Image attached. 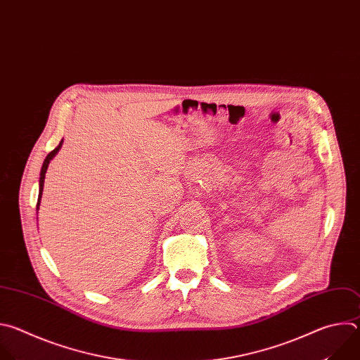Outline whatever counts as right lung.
I'll return each instance as SVG.
<instances>
[{"label":"right lung","instance_id":"obj_1","mask_svg":"<svg viewBox=\"0 0 360 360\" xmlns=\"http://www.w3.org/2000/svg\"><path fill=\"white\" fill-rule=\"evenodd\" d=\"M62 143H63V139L60 140V143L58 145V148L56 149H53L46 158H45V160H44V165H42V169H41V174H39V194H38V202H37V211L39 210V204H41V197H42V191H44V181H45V173H46V170H48V165H49V162L55 158V155L59 152V149L62 148Z\"/></svg>","mask_w":360,"mask_h":360}]
</instances>
